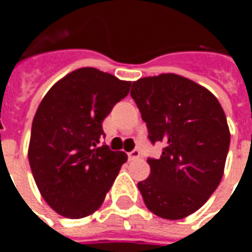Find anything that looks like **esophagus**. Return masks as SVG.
<instances>
[{
	"instance_id": "1",
	"label": "esophagus",
	"mask_w": 252,
	"mask_h": 252,
	"mask_svg": "<svg viewBox=\"0 0 252 252\" xmlns=\"http://www.w3.org/2000/svg\"><path fill=\"white\" fill-rule=\"evenodd\" d=\"M139 157H140V151H139V150H133L131 153H128V159H129V160L137 159Z\"/></svg>"
}]
</instances>
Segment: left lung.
I'll list each match as a JSON object with an SVG mask.
<instances>
[{
    "label": "left lung",
    "mask_w": 252,
    "mask_h": 252,
    "mask_svg": "<svg viewBox=\"0 0 252 252\" xmlns=\"http://www.w3.org/2000/svg\"><path fill=\"white\" fill-rule=\"evenodd\" d=\"M131 97L150 142L164 144L160 158L147 159L150 177L137 184L144 204L162 219L189 216L224 174L231 135L221 105L208 89L177 74L140 78Z\"/></svg>",
    "instance_id": "obj_1"
}]
</instances>
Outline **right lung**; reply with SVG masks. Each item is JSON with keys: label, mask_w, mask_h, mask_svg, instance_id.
<instances>
[{"label": "right lung", "mask_w": 252, "mask_h": 252, "mask_svg": "<svg viewBox=\"0 0 252 252\" xmlns=\"http://www.w3.org/2000/svg\"><path fill=\"white\" fill-rule=\"evenodd\" d=\"M131 82L93 67L58 81L32 123L28 159L40 194L61 216L82 219L98 209L126 155L99 146L102 121L129 93Z\"/></svg>", "instance_id": "right-lung-1"}]
</instances>
